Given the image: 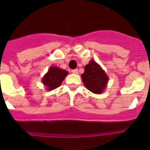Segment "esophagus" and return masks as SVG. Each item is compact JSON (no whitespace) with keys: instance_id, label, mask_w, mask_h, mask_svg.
I'll return each mask as SVG.
<instances>
[{"instance_id":"esophagus-1","label":"esophagus","mask_w":150,"mask_h":150,"mask_svg":"<svg viewBox=\"0 0 150 150\" xmlns=\"http://www.w3.org/2000/svg\"><path fill=\"white\" fill-rule=\"evenodd\" d=\"M71 72H72L73 74H78V73H79V71H78V69H73V70H71Z\"/></svg>"}]
</instances>
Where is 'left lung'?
<instances>
[{"label": "left lung", "mask_w": 150, "mask_h": 150, "mask_svg": "<svg viewBox=\"0 0 150 150\" xmlns=\"http://www.w3.org/2000/svg\"><path fill=\"white\" fill-rule=\"evenodd\" d=\"M82 79L85 86L96 94L102 93L108 82L105 71L95 61H91L86 65Z\"/></svg>", "instance_id": "1"}]
</instances>
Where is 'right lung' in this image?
<instances>
[{
	"label": "right lung",
	"instance_id": "1",
	"mask_svg": "<svg viewBox=\"0 0 150 150\" xmlns=\"http://www.w3.org/2000/svg\"><path fill=\"white\" fill-rule=\"evenodd\" d=\"M68 73L67 71L63 70L58 67H50L42 79L43 84L47 87V90H53L60 86Z\"/></svg>",
	"mask_w": 150,
	"mask_h": 150
}]
</instances>
